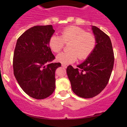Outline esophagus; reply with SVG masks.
Masks as SVG:
<instances>
[{
  "mask_svg": "<svg viewBox=\"0 0 127 127\" xmlns=\"http://www.w3.org/2000/svg\"><path fill=\"white\" fill-rule=\"evenodd\" d=\"M62 66L63 67H64V68H67V65H65V64H62Z\"/></svg>",
  "mask_w": 127,
  "mask_h": 127,
  "instance_id": "1",
  "label": "esophagus"
}]
</instances>
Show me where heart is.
Listing matches in <instances>:
<instances>
[{
	"mask_svg": "<svg viewBox=\"0 0 127 127\" xmlns=\"http://www.w3.org/2000/svg\"><path fill=\"white\" fill-rule=\"evenodd\" d=\"M48 43L54 52H59L63 48L64 43H69L68 51L62 52L56 57L57 62L66 65L75 62L78 57L81 60L87 59L94 51L97 41L93 33L86 32L80 27L69 26L63 29L60 36L52 35Z\"/></svg>",
	"mask_w": 127,
	"mask_h": 127,
	"instance_id": "b5f03b06",
	"label": "heart"
}]
</instances>
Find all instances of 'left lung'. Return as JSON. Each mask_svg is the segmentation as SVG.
Masks as SVG:
<instances>
[{
  "label": "left lung",
  "instance_id": "1",
  "mask_svg": "<svg viewBox=\"0 0 127 127\" xmlns=\"http://www.w3.org/2000/svg\"><path fill=\"white\" fill-rule=\"evenodd\" d=\"M95 47L86 60L74 68L68 65L66 72L75 94L84 98L100 94L108 84L114 64V54L110 37L95 26Z\"/></svg>",
  "mask_w": 127,
  "mask_h": 127
}]
</instances>
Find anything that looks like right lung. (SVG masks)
I'll list each match as a JSON object with an SVG mask.
<instances>
[{"label":"right lung","instance_id":"1","mask_svg":"<svg viewBox=\"0 0 127 127\" xmlns=\"http://www.w3.org/2000/svg\"><path fill=\"white\" fill-rule=\"evenodd\" d=\"M52 25L36 26L19 37L13 57L14 74L22 90L35 99L47 98L54 91L55 72L60 63L49 46L54 33Z\"/></svg>","mask_w":127,"mask_h":127}]
</instances>
